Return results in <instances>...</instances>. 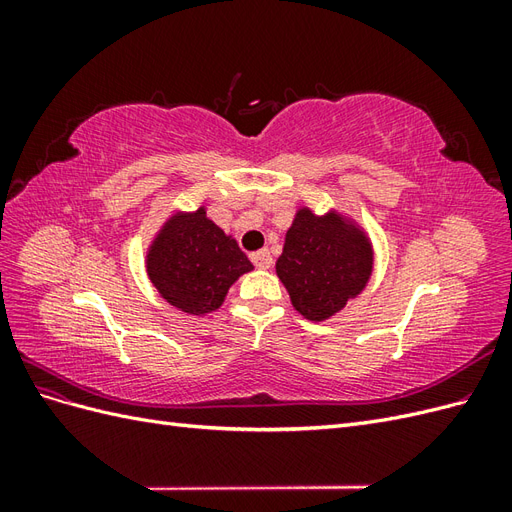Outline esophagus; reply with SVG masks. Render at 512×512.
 <instances>
[{"label":"esophagus","mask_w":512,"mask_h":512,"mask_svg":"<svg viewBox=\"0 0 512 512\" xmlns=\"http://www.w3.org/2000/svg\"><path fill=\"white\" fill-rule=\"evenodd\" d=\"M250 258H252V262H254V265H256L258 269H269V267L273 265V258H271V254H269L267 250L254 252Z\"/></svg>","instance_id":"obj_1"}]
</instances>
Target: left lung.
Listing matches in <instances>:
<instances>
[{
  "mask_svg": "<svg viewBox=\"0 0 512 512\" xmlns=\"http://www.w3.org/2000/svg\"><path fill=\"white\" fill-rule=\"evenodd\" d=\"M374 269L365 232L342 215L299 209L275 262L292 307L307 320H329L361 294Z\"/></svg>",
  "mask_w": 512,
  "mask_h": 512,
  "instance_id": "left-lung-1",
  "label": "left lung"
}]
</instances>
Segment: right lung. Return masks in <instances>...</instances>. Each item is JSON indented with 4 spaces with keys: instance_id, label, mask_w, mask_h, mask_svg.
Returning <instances> with one entry per match:
<instances>
[{
    "instance_id": "1",
    "label": "right lung",
    "mask_w": 512,
    "mask_h": 512,
    "mask_svg": "<svg viewBox=\"0 0 512 512\" xmlns=\"http://www.w3.org/2000/svg\"><path fill=\"white\" fill-rule=\"evenodd\" d=\"M254 265L237 241L207 218V209L170 215L151 241L147 275L162 299L185 314L218 309L228 288Z\"/></svg>"
}]
</instances>
